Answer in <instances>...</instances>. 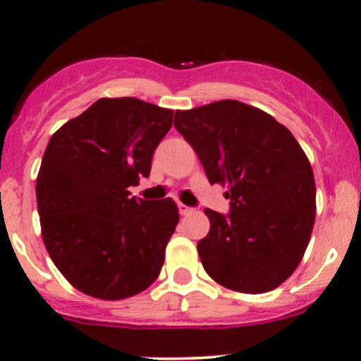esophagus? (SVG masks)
Instances as JSON below:
<instances>
[{
  "instance_id": "esophagus-1",
  "label": "esophagus",
  "mask_w": 361,
  "mask_h": 361,
  "mask_svg": "<svg viewBox=\"0 0 361 361\" xmlns=\"http://www.w3.org/2000/svg\"><path fill=\"white\" fill-rule=\"evenodd\" d=\"M178 211H180V214H190L194 209H192V207H188L187 204L178 202Z\"/></svg>"
}]
</instances>
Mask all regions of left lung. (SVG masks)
I'll use <instances>...</instances> for the list:
<instances>
[{
  "mask_svg": "<svg viewBox=\"0 0 361 361\" xmlns=\"http://www.w3.org/2000/svg\"><path fill=\"white\" fill-rule=\"evenodd\" d=\"M174 127L192 145L209 183L228 185L231 213L197 243L207 274L225 288L265 293L300 264L311 239L316 187L293 134L269 113L225 99L176 111Z\"/></svg>",
  "mask_w": 361,
  "mask_h": 361,
  "instance_id": "8db88e82",
  "label": "left lung"
}]
</instances>
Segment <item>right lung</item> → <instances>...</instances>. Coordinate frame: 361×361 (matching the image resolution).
Returning <instances> with one entry per match:
<instances>
[{"label":"right lung","instance_id":"right-lung-1","mask_svg":"<svg viewBox=\"0 0 361 361\" xmlns=\"http://www.w3.org/2000/svg\"><path fill=\"white\" fill-rule=\"evenodd\" d=\"M173 111L136 97L96 101L47 145L36 178L45 248L80 292L120 300L159 278L180 214L173 199L130 197L150 176Z\"/></svg>","mask_w":361,"mask_h":361}]
</instances>
